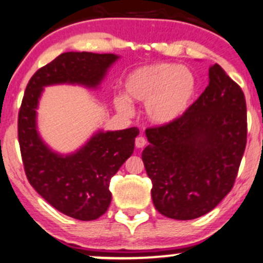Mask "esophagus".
<instances>
[{
	"label": "esophagus",
	"mask_w": 263,
	"mask_h": 263,
	"mask_svg": "<svg viewBox=\"0 0 263 263\" xmlns=\"http://www.w3.org/2000/svg\"><path fill=\"white\" fill-rule=\"evenodd\" d=\"M146 143H147V141L143 136H138L136 138V141H135V145H136L137 148H142V147L146 146Z\"/></svg>",
	"instance_id": "1"
}]
</instances>
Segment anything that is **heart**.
I'll return each mask as SVG.
<instances>
[{
  "label": "heart",
  "mask_w": 263,
  "mask_h": 263,
  "mask_svg": "<svg viewBox=\"0 0 263 263\" xmlns=\"http://www.w3.org/2000/svg\"><path fill=\"white\" fill-rule=\"evenodd\" d=\"M126 95L115 96L120 112L132 114L129 99L146 103V114L152 122L168 125L181 118L191 107L197 91L195 73L184 66L156 62L141 66L127 74Z\"/></svg>",
  "instance_id": "heart-1"
}]
</instances>
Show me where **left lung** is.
<instances>
[{"mask_svg":"<svg viewBox=\"0 0 263 263\" xmlns=\"http://www.w3.org/2000/svg\"><path fill=\"white\" fill-rule=\"evenodd\" d=\"M210 82L182 117L149 127L142 161L161 215L193 220L212 211L232 190L247 142L246 100L217 63Z\"/></svg>","mask_w":263,"mask_h":263,"instance_id":"obj_1","label":"left lung"}]
</instances>
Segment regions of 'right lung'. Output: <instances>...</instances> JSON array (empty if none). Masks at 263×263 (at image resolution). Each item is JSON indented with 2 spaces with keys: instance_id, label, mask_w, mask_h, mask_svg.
<instances>
[{
  "instance_id": "obj_1",
  "label": "right lung",
  "mask_w": 263,
  "mask_h": 263,
  "mask_svg": "<svg viewBox=\"0 0 263 263\" xmlns=\"http://www.w3.org/2000/svg\"><path fill=\"white\" fill-rule=\"evenodd\" d=\"M117 59L114 53H61L31 77L18 112V142L28 182L52 207L76 220H96L107 211L109 181L134 154L140 131H99L79 151L63 156L40 137L36 108L46 86L77 83L96 88Z\"/></svg>"
}]
</instances>
